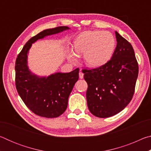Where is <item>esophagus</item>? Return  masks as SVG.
<instances>
[{"label":"esophagus","mask_w":151,"mask_h":151,"mask_svg":"<svg viewBox=\"0 0 151 151\" xmlns=\"http://www.w3.org/2000/svg\"><path fill=\"white\" fill-rule=\"evenodd\" d=\"M83 76H84V74L81 72V71H80L79 72V78H83Z\"/></svg>","instance_id":"1"}]
</instances>
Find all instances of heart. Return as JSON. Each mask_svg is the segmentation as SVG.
<instances>
[{"label": "heart", "mask_w": 151, "mask_h": 151, "mask_svg": "<svg viewBox=\"0 0 151 151\" xmlns=\"http://www.w3.org/2000/svg\"><path fill=\"white\" fill-rule=\"evenodd\" d=\"M115 44V39L111 32L101 30L85 31L75 39L74 49L78 55H83L84 61L88 66L98 68L111 59ZM76 53L73 50L68 51V58L71 62L78 60V56Z\"/></svg>", "instance_id": "obj_1"}]
</instances>
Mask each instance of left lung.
<instances>
[{
  "label": "left lung",
  "mask_w": 151,
  "mask_h": 151,
  "mask_svg": "<svg viewBox=\"0 0 151 151\" xmlns=\"http://www.w3.org/2000/svg\"><path fill=\"white\" fill-rule=\"evenodd\" d=\"M115 35L117 45L111 59L100 67L84 70V78L88 85V108L99 118L115 115L129 104L139 74L131 43L116 31Z\"/></svg>",
  "instance_id": "1"
}]
</instances>
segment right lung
<instances>
[{
	"instance_id": "1",
	"label": "right lung",
	"mask_w": 151,
	"mask_h": 151,
	"mask_svg": "<svg viewBox=\"0 0 151 151\" xmlns=\"http://www.w3.org/2000/svg\"><path fill=\"white\" fill-rule=\"evenodd\" d=\"M68 29L70 28L63 26L42 30L32 37L17 56L15 84L18 93L28 108L40 116L55 118L66 111L68 97L78 79L79 70L76 68L70 73H56L40 77L29 70L27 55L37 40Z\"/></svg>"
}]
</instances>
